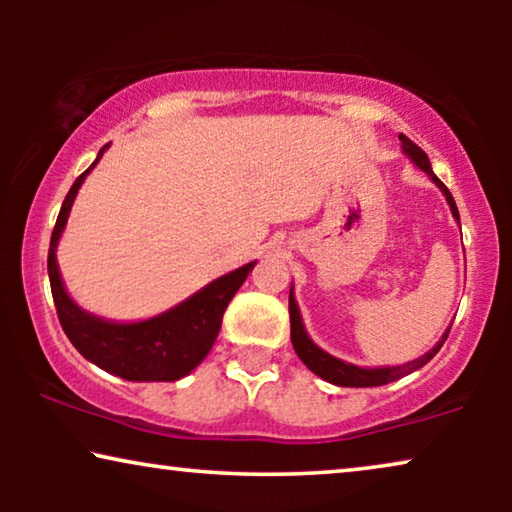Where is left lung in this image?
<instances>
[{"label": "left lung", "instance_id": "8db88e82", "mask_svg": "<svg viewBox=\"0 0 512 512\" xmlns=\"http://www.w3.org/2000/svg\"><path fill=\"white\" fill-rule=\"evenodd\" d=\"M398 139H401V149H403L405 156H408L412 163L419 167V170L429 174L433 184H436L440 191H443L447 205H450V209H452V216L459 223V209H457V205H454L452 193L447 191V186L443 184V181H440L436 174H433L429 156H426V153L419 149L415 142H410V139L405 135H398ZM289 317H291V342H293V349H296L298 359L303 361L314 375H319L321 380L335 384V387H382V384L401 380V377L415 373V370L426 366V363H429L433 356L438 354V349L443 347V342L447 340V333H450V328H447V331L443 333V338H440V342H436V347H433L431 352H426L424 356H419V359H415V361L403 363V366L361 368V366H354V363H347V361L338 359V356L324 352V349H321L317 342H314L310 335H307L303 317H300V310H298V303H296V296H293V286H291V293H289Z\"/></svg>", "mask_w": 512, "mask_h": 512}]
</instances>
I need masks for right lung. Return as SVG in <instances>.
<instances>
[{
	"instance_id": "add662e5",
	"label": "right lung",
	"mask_w": 512,
	"mask_h": 512,
	"mask_svg": "<svg viewBox=\"0 0 512 512\" xmlns=\"http://www.w3.org/2000/svg\"><path fill=\"white\" fill-rule=\"evenodd\" d=\"M107 149L109 144L102 146L95 163L74 181L60 207L58 221H55L51 249H48V279H51L55 310H58L62 331L67 333L69 342L79 349L83 359L95 363L97 368L130 382L181 380L193 373L209 354L216 335H219L223 312L244 284V279L249 277V272L254 270L256 261L216 277L193 296L151 319L111 321L76 305L62 282L55 251L65 233L76 193Z\"/></svg>"
}]
</instances>
